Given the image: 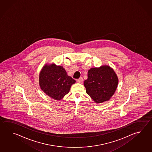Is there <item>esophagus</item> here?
I'll return each instance as SVG.
<instances>
[{"instance_id":"obj_1","label":"esophagus","mask_w":152,"mask_h":152,"mask_svg":"<svg viewBox=\"0 0 152 152\" xmlns=\"http://www.w3.org/2000/svg\"><path fill=\"white\" fill-rule=\"evenodd\" d=\"M77 81L79 83H83V78L82 77H80L79 79H78L77 80Z\"/></svg>"}]
</instances>
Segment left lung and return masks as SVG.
<instances>
[{
	"instance_id": "obj_1",
	"label": "left lung",
	"mask_w": 152,
	"mask_h": 152,
	"mask_svg": "<svg viewBox=\"0 0 152 152\" xmlns=\"http://www.w3.org/2000/svg\"><path fill=\"white\" fill-rule=\"evenodd\" d=\"M118 83V77L113 69L109 66H102L88 70L84 85L86 93L95 102L100 103L110 99Z\"/></svg>"
}]
</instances>
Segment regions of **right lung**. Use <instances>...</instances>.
Segmentation results:
<instances>
[{
  "label": "right lung",
  "mask_w": 152,
  "mask_h": 152,
  "mask_svg": "<svg viewBox=\"0 0 152 152\" xmlns=\"http://www.w3.org/2000/svg\"><path fill=\"white\" fill-rule=\"evenodd\" d=\"M75 83V80L67 75L62 66L55 64L44 66L39 76L41 90L55 100H61Z\"/></svg>",
  "instance_id": "right-lung-1"
}]
</instances>
